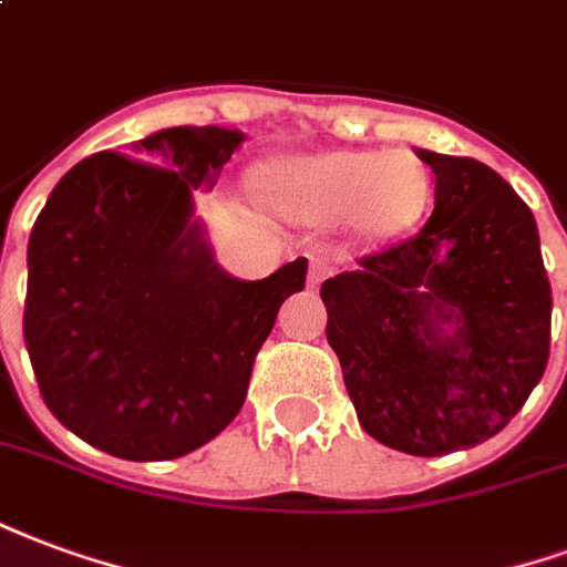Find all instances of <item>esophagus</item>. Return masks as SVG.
Wrapping results in <instances>:
<instances>
[{
    "mask_svg": "<svg viewBox=\"0 0 567 567\" xmlns=\"http://www.w3.org/2000/svg\"><path fill=\"white\" fill-rule=\"evenodd\" d=\"M327 272H330V267H327L321 258H312V261H309V285H321V279H324Z\"/></svg>",
    "mask_w": 567,
    "mask_h": 567,
    "instance_id": "1",
    "label": "esophagus"
}]
</instances>
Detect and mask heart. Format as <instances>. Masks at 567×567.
Wrapping results in <instances>:
<instances>
[{
  "label": "heart",
  "instance_id": "heart-1",
  "mask_svg": "<svg viewBox=\"0 0 567 567\" xmlns=\"http://www.w3.org/2000/svg\"><path fill=\"white\" fill-rule=\"evenodd\" d=\"M267 204L300 221H339L360 240H388L421 219L430 177L421 158L393 153H321L258 171Z\"/></svg>",
  "mask_w": 567,
  "mask_h": 567
}]
</instances>
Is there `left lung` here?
<instances>
[{
    "instance_id": "8db88e82",
    "label": "left lung",
    "mask_w": 567,
    "mask_h": 567,
    "mask_svg": "<svg viewBox=\"0 0 567 567\" xmlns=\"http://www.w3.org/2000/svg\"><path fill=\"white\" fill-rule=\"evenodd\" d=\"M435 207L417 237L321 285L360 426L412 456L493 439L550 358L553 297L532 209L493 167L417 150Z\"/></svg>"
}]
</instances>
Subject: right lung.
Returning <instances> with one entry per match:
<instances>
[{"mask_svg":"<svg viewBox=\"0 0 567 567\" xmlns=\"http://www.w3.org/2000/svg\"><path fill=\"white\" fill-rule=\"evenodd\" d=\"M246 134L174 125L134 155L74 165L27 249L23 339L53 417L104 454L177 460L240 414L276 312L306 258L246 282L221 270L195 216Z\"/></svg>","mask_w":567,"mask_h":567,"instance_id":"1","label":"right lung"}]
</instances>
